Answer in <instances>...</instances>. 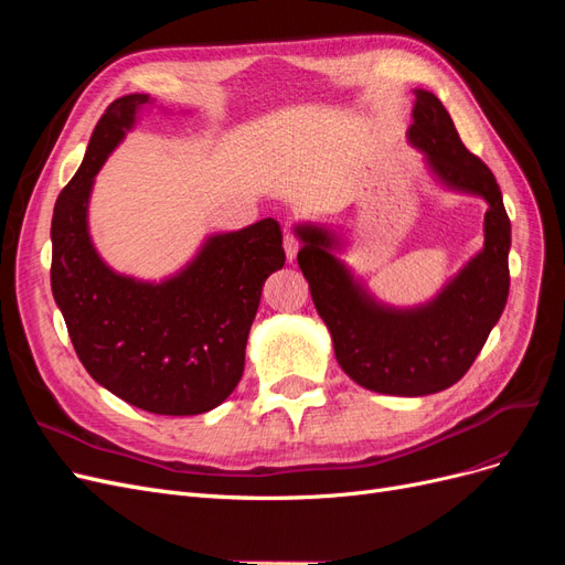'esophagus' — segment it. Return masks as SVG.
<instances>
[{
	"label": "esophagus",
	"mask_w": 565,
	"mask_h": 565,
	"mask_svg": "<svg viewBox=\"0 0 565 565\" xmlns=\"http://www.w3.org/2000/svg\"><path fill=\"white\" fill-rule=\"evenodd\" d=\"M282 247H285V256H287V262L292 264V262L297 259V252H299V241H297V237H295L292 233H287V235H285V241H282Z\"/></svg>",
	"instance_id": "esophagus-1"
}]
</instances>
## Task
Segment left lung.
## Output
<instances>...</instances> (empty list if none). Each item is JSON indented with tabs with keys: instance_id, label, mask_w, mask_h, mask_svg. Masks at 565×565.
I'll return each mask as SVG.
<instances>
[{
	"instance_id": "1",
	"label": "left lung",
	"mask_w": 565,
	"mask_h": 565,
	"mask_svg": "<svg viewBox=\"0 0 565 565\" xmlns=\"http://www.w3.org/2000/svg\"><path fill=\"white\" fill-rule=\"evenodd\" d=\"M407 143L443 191L481 198L483 249L476 252L438 292L415 306L374 297L367 282L341 259L347 233L320 221H297L303 278L316 311L328 324L337 363L363 388L388 396H429L452 386L481 353L509 297L511 224L490 169L459 141L436 94L415 89Z\"/></svg>"
}]
</instances>
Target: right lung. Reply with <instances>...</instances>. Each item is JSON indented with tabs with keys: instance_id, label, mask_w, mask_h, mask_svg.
Here are the masks:
<instances>
[{
	"instance_id": "1",
	"label": "right lung",
	"mask_w": 565,
	"mask_h": 565,
	"mask_svg": "<svg viewBox=\"0 0 565 565\" xmlns=\"http://www.w3.org/2000/svg\"><path fill=\"white\" fill-rule=\"evenodd\" d=\"M150 108L156 98L127 94L98 119L51 218V292L94 382L146 413L200 415L224 403L243 377L262 287L285 266L282 233L273 218L210 233L160 280L115 270L92 241V191L100 167Z\"/></svg>"
}]
</instances>
